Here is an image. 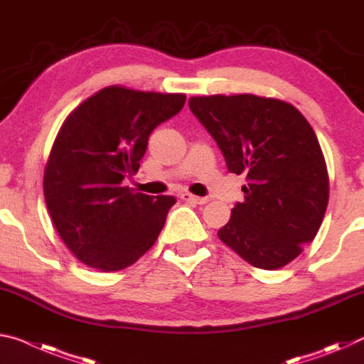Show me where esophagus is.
Here are the masks:
<instances>
[{
	"instance_id": "obj_1",
	"label": "esophagus",
	"mask_w": 364,
	"mask_h": 364,
	"mask_svg": "<svg viewBox=\"0 0 364 364\" xmlns=\"http://www.w3.org/2000/svg\"><path fill=\"white\" fill-rule=\"evenodd\" d=\"M180 198L183 200H186V203H193V204H205L207 200H209L207 198H199V196H194L191 193H183Z\"/></svg>"
}]
</instances>
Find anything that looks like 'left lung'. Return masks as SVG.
Wrapping results in <instances>:
<instances>
[{
    "instance_id": "obj_1",
    "label": "left lung",
    "mask_w": 364,
    "mask_h": 364,
    "mask_svg": "<svg viewBox=\"0 0 364 364\" xmlns=\"http://www.w3.org/2000/svg\"><path fill=\"white\" fill-rule=\"evenodd\" d=\"M189 108L228 171L246 175L245 200L218 238L255 267H284L314 240L327 209L328 175L316 132L295 107L267 97H191Z\"/></svg>"
}]
</instances>
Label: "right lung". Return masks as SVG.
Masks as SVG:
<instances>
[{"instance_id": "add662e5", "label": "right lung", "mask_w": 364, "mask_h": 364, "mask_svg": "<svg viewBox=\"0 0 364 364\" xmlns=\"http://www.w3.org/2000/svg\"><path fill=\"white\" fill-rule=\"evenodd\" d=\"M184 102V94L109 85L65 119L45 166L43 194L58 235L80 262L114 272L157 241L176 199L134 193L123 180L139 170L152 131Z\"/></svg>"}]
</instances>
